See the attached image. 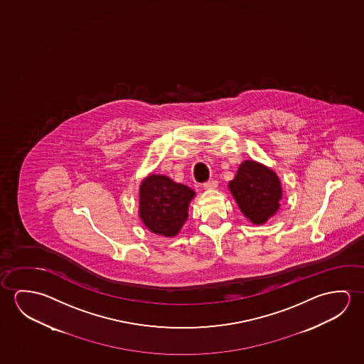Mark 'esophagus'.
Masks as SVG:
<instances>
[{
	"label": "esophagus",
	"mask_w": 364,
	"mask_h": 364,
	"mask_svg": "<svg viewBox=\"0 0 364 364\" xmlns=\"http://www.w3.org/2000/svg\"><path fill=\"white\" fill-rule=\"evenodd\" d=\"M218 185H219V183H218V181H214V179H211V181H208V182H205L202 187H203L205 190H215V188L218 187Z\"/></svg>",
	"instance_id": "esophagus-1"
}]
</instances>
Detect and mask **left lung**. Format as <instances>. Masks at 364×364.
Returning <instances> with one entry per match:
<instances>
[{"instance_id":"left-lung-1","label":"left lung","mask_w":364,"mask_h":364,"mask_svg":"<svg viewBox=\"0 0 364 364\" xmlns=\"http://www.w3.org/2000/svg\"><path fill=\"white\" fill-rule=\"evenodd\" d=\"M229 190L242 215L254 225L266 224L281 206L282 186L277 173L255 161H244L239 166Z\"/></svg>"}]
</instances>
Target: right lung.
<instances>
[{
  "instance_id": "1",
  "label": "right lung",
  "mask_w": 364,
  "mask_h": 364,
  "mask_svg": "<svg viewBox=\"0 0 364 364\" xmlns=\"http://www.w3.org/2000/svg\"><path fill=\"white\" fill-rule=\"evenodd\" d=\"M196 192L163 174L150 173L139 187V218L148 230L166 237L178 234Z\"/></svg>"
}]
</instances>
